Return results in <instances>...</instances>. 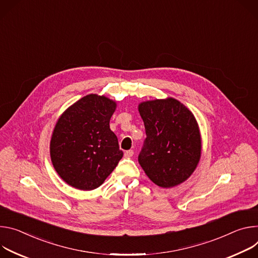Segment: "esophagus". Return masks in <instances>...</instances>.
<instances>
[{"label": "esophagus", "mask_w": 258, "mask_h": 258, "mask_svg": "<svg viewBox=\"0 0 258 258\" xmlns=\"http://www.w3.org/2000/svg\"><path fill=\"white\" fill-rule=\"evenodd\" d=\"M133 155H134V152H133V151H132V150H129V151H126V152H125V154H124V156H125V158H128V159H129V158H131V157H132V156H133Z\"/></svg>", "instance_id": "34e87169"}]
</instances>
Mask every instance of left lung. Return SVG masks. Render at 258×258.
<instances>
[{"label": "left lung", "mask_w": 258, "mask_h": 258, "mask_svg": "<svg viewBox=\"0 0 258 258\" xmlns=\"http://www.w3.org/2000/svg\"><path fill=\"white\" fill-rule=\"evenodd\" d=\"M138 110L147 138L138 162L161 187L185 181L201 157V135L192 112L174 98L141 102Z\"/></svg>", "instance_id": "obj_1"}]
</instances>
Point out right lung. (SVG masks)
Masks as SVG:
<instances>
[{
	"label": "right lung",
	"instance_id": "right-lung-1",
	"mask_svg": "<svg viewBox=\"0 0 258 258\" xmlns=\"http://www.w3.org/2000/svg\"><path fill=\"white\" fill-rule=\"evenodd\" d=\"M116 102L89 94L70 106L57 121L50 142L54 169L71 186H100L123 157L109 120Z\"/></svg>",
	"mask_w": 258,
	"mask_h": 258
}]
</instances>
